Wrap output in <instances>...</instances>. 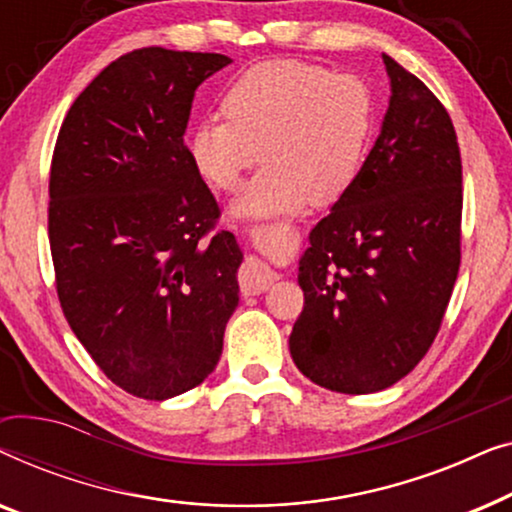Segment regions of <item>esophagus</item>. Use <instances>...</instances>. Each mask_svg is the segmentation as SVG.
<instances>
[{"label": "esophagus", "instance_id": "obj_1", "mask_svg": "<svg viewBox=\"0 0 512 512\" xmlns=\"http://www.w3.org/2000/svg\"><path fill=\"white\" fill-rule=\"evenodd\" d=\"M277 275L272 272L268 265H263L256 258H247L240 270V286L244 296H256V293L268 291L272 284H275Z\"/></svg>", "mask_w": 512, "mask_h": 512}]
</instances>
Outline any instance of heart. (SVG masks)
I'll use <instances>...</instances> for the list:
<instances>
[{
	"label": "heart",
	"mask_w": 512,
	"mask_h": 512,
	"mask_svg": "<svg viewBox=\"0 0 512 512\" xmlns=\"http://www.w3.org/2000/svg\"><path fill=\"white\" fill-rule=\"evenodd\" d=\"M223 114L188 137L193 167L221 193L240 191L237 212L277 216L333 205L359 181L373 146L377 100L366 79L303 60L258 62L230 83Z\"/></svg>",
	"instance_id": "obj_1"
}]
</instances>
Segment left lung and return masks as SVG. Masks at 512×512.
Wrapping results in <instances>:
<instances>
[{
	"instance_id": "left-lung-1",
	"label": "left lung",
	"mask_w": 512,
	"mask_h": 512,
	"mask_svg": "<svg viewBox=\"0 0 512 512\" xmlns=\"http://www.w3.org/2000/svg\"><path fill=\"white\" fill-rule=\"evenodd\" d=\"M391 100L359 181L310 233L289 338L300 373L373 394L424 359L461 263V153L436 95L384 55Z\"/></svg>"
}]
</instances>
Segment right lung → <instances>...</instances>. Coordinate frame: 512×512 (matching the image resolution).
<instances>
[{
    "mask_svg": "<svg viewBox=\"0 0 512 512\" xmlns=\"http://www.w3.org/2000/svg\"><path fill=\"white\" fill-rule=\"evenodd\" d=\"M228 55L137 48L69 107L48 179L55 289L116 387L165 401L216 368L242 251L184 144L195 88Z\"/></svg>",
    "mask_w": 512,
    "mask_h": 512,
    "instance_id": "right-lung-1",
    "label": "right lung"
}]
</instances>
